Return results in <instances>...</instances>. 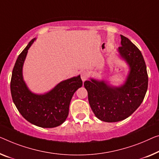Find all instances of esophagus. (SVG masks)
I'll return each instance as SVG.
<instances>
[{"instance_id":"esophagus-1","label":"esophagus","mask_w":159,"mask_h":159,"mask_svg":"<svg viewBox=\"0 0 159 159\" xmlns=\"http://www.w3.org/2000/svg\"><path fill=\"white\" fill-rule=\"evenodd\" d=\"M88 77H89V73L86 70H83L80 73V78H81V79L83 81H85V80H86L88 79Z\"/></svg>"}]
</instances>
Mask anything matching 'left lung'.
Listing matches in <instances>:
<instances>
[{"label":"left lung","instance_id":"left-lung-1","mask_svg":"<svg viewBox=\"0 0 159 159\" xmlns=\"http://www.w3.org/2000/svg\"><path fill=\"white\" fill-rule=\"evenodd\" d=\"M118 48L120 58L129 67L124 84L111 86L107 80L90 79L84 82L89 102L96 116L105 122H117L130 116L143 102L148 89V74L143 57L129 39L120 35Z\"/></svg>","mask_w":159,"mask_h":159}]
</instances>
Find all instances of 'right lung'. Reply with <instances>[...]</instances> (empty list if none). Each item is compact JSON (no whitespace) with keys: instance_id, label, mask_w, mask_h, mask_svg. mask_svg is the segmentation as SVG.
<instances>
[{"instance_id":"right-lung-1","label":"right lung","mask_w":159,"mask_h":159,"mask_svg":"<svg viewBox=\"0 0 159 159\" xmlns=\"http://www.w3.org/2000/svg\"><path fill=\"white\" fill-rule=\"evenodd\" d=\"M32 39L21 52L12 72L11 92L14 104L22 116L30 124L42 128H54L65 121L73 94L82 86L80 75L63 80L44 94L33 93L23 77V66Z\"/></svg>"}]
</instances>
